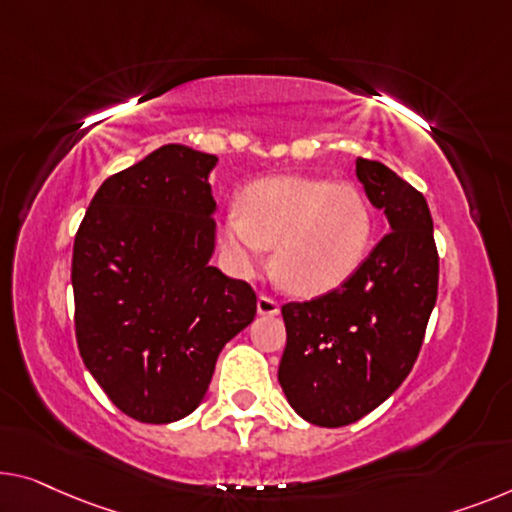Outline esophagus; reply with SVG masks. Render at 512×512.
I'll list each match as a JSON object with an SVG mask.
<instances>
[{
    "instance_id": "obj_1",
    "label": "esophagus",
    "mask_w": 512,
    "mask_h": 512,
    "mask_svg": "<svg viewBox=\"0 0 512 512\" xmlns=\"http://www.w3.org/2000/svg\"><path fill=\"white\" fill-rule=\"evenodd\" d=\"M257 312L262 317H276L278 312H280V305H278V301L276 299H271V296H266V294H262L257 299Z\"/></svg>"
}]
</instances>
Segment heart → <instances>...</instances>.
<instances>
[{
	"label": "heart",
	"instance_id": "obj_1",
	"mask_svg": "<svg viewBox=\"0 0 512 512\" xmlns=\"http://www.w3.org/2000/svg\"><path fill=\"white\" fill-rule=\"evenodd\" d=\"M375 216L354 183L269 177L243 190L241 211L227 209L220 241L234 269L253 276L273 248L278 285L294 296L338 289L363 264Z\"/></svg>",
	"mask_w": 512,
	"mask_h": 512
}]
</instances>
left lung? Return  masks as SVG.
Instances as JSON below:
<instances>
[{"mask_svg": "<svg viewBox=\"0 0 512 512\" xmlns=\"http://www.w3.org/2000/svg\"><path fill=\"white\" fill-rule=\"evenodd\" d=\"M356 177L391 234L338 289L282 305L278 381L296 414L319 427L356 423L398 391L437 303L439 255L425 197L377 160L358 158Z\"/></svg>", "mask_w": 512, "mask_h": 512, "instance_id": "1", "label": "left lung"}]
</instances>
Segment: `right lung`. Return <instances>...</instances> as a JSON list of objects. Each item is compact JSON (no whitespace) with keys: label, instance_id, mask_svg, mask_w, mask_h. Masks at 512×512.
Masks as SVG:
<instances>
[{"label":"right lung","instance_id":"1","mask_svg":"<svg viewBox=\"0 0 512 512\" xmlns=\"http://www.w3.org/2000/svg\"><path fill=\"white\" fill-rule=\"evenodd\" d=\"M218 158L165 144L96 190L73 243L75 338L91 377L140 423L200 407L257 296L209 264Z\"/></svg>","mask_w":512,"mask_h":512}]
</instances>
